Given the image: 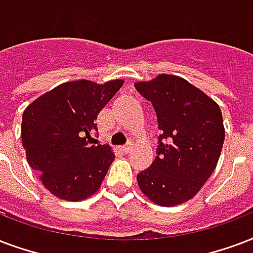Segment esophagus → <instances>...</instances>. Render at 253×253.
Segmentation results:
<instances>
[{"label":"esophagus","instance_id":"obj_1","mask_svg":"<svg viewBox=\"0 0 253 253\" xmlns=\"http://www.w3.org/2000/svg\"><path fill=\"white\" fill-rule=\"evenodd\" d=\"M131 148H132V147H131V144H127V146H123V147L121 148V150H122V151L125 152V154H128V152L131 151Z\"/></svg>","mask_w":253,"mask_h":253}]
</instances>
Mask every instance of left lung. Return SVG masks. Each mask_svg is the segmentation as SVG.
Instances as JSON below:
<instances>
[{"label":"left lung","mask_w":253,"mask_h":253,"mask_svg":"<svg viewBox=\"0 0 253 253\" xmlns=\"http://www.w3.org/2000/svg\"><path fill=\"white\" fill-rule=\"evenodd\" d=\"M151 102L162 134L155 161L136 175L152 203L173 207L202 190L220 158L225 130L216 102L182 77L159 74L135 84Z\"/></svg>","instance_id":"1"}]
</instances>
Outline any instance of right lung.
Listing matches in <instances>:
<instances>
[{
	"instance_id": "right-lung-1",
	"label": "right lung",
	"mask_w": 253,
	"mask_h": 253,
	"mask_svg": "<svg viewBox=\"0 0 253 253\" xmlns=\"http://www.w3.org/2000/svg\"><path fill=\"white\" fill-rule=\"evenodd\" d=\"M125 84L111 80L65 82L25 109L21 126L29 166L59 199L80 202L99 190L115 154L107 144H90L96 117Z\"/></svg>"
}]
</instances>
